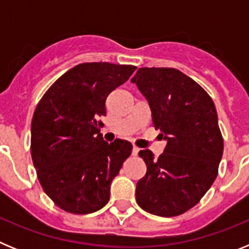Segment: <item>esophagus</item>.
I'll return each mask as SVG.
<instances>
[{"instance_id":"esophagus-1","label":"esophagus","mask_w":249,"mask_h":249,"mask_svg":"<svg viewBox=\"0 0 249 249\" xmlns=\"http://www.w3.org/2000/svg\"><path fill=\"white\" fill-rule=\"evenodd\" d=\"M138 152H140V148H138V147H136V146L132 147V155H133V156H137V155H138Z\"/></svg>"}]
</instances>
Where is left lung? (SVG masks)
<instances>
[{
    "label": "left lung",
    "instance_id": "1",
    "mask_svg": "<svg viewBox=\"0 0 249 249\" xmlns=\"http://www.w3.org/2000/svg\"><path fill=\"white\" fill-rule=\"evenodd\" d=\"M167 142L155 160L142 149L147 172L136 187L138 206L160 217L182 214L198 203L214 182L223 138L214 103L197 82L176 68L143 67L132 77Z\"/></svg>",
    "mask_w": 249,
    "mask_h": 249
}]
</instances>
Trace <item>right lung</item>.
<instances>
[{
	"instance_id": "obj_1",
	"label": "right lung",
	"mask_w": 249,
	"mask_h": 249,
	"mask_svg": "<svg viewBox=\"0 0 249 249\" xmlns=\"http://www.w3.org/2000/svg\"><path fill=\"white\" fill-rule=\"evenodd\" d=\"M135 66L81 63L61 76L35 109L31 155L46 195L74 214L96 212L109 201L111 183L129 157L128 141H103L98 127L107 96Z\"/></svg>"
}]
</instances>
